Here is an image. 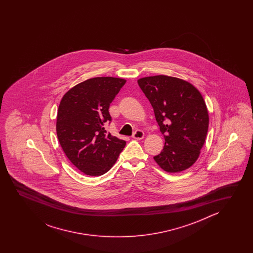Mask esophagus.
<instances>
[{"instance_id":"1","label":"esophagus","mask_w":253,"mask_h":253,"mask_svg":"<svg viewBox=\"0 0 253 253\" xmlns=\"http://www.w3.org/2000/svg\"><path fill=\"white\" fill-rule=\"evenodd\" d=\"M145 137V133L142 130H136L133 134V138L136 140L143 139Z\"/></svg>"}]
</instances>
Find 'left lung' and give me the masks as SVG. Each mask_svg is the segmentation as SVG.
<instances>
[{"label": "left lung", "mask_w": 253, "mask_h": 253, "mask_svg": "<svg viewBox=\"0 0 253 253\" xmlns=\"http://www.w3.org/2000/svg\"><path fill=\"white\" fill-rule=\"evenodd\" d=\"M164 134L165 146L156 164L167 172L188 169L198 159L209 126V114L201 92L188 81L167 75L139 79Z\"/></svg>", "instance_id": "obj_1"}]
</instances>
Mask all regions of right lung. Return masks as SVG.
Here are the masks:
<instances>
[{"instance_id": "right-lung-1", "label": "right lung", "mask_w": 253, "mask_h": 253, "mask_svg": "<svg viewBox=\"0 0 253 253\" xmlns=\"http://www.w3.org/2000/svg\"><path fill=\"white\" fill-rule=\"evenodd\" d=\"M126 80L97 77L79 83L66 92L58 108L56 131L68 159L86 175L109 171L124 149L126 141L108 133V112Z\"/></svg>"}]
</instances>
